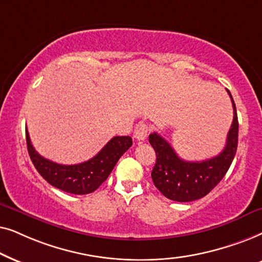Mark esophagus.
<instances>
[{"instance_id": "1", "label": "esophagus", "mask_w": 262, "mask_h": 262, "mask_svg": "<svg viewBox=\"0 0 262 262\" xmlns=\"http://www.w3.org/2000/svg\"><path fill=\"white\" fill-rule=\"evenodd\" d=\"M149 132L148 125L145 123V122H139L137 127L134 129V138L137 139L138 141H144L146 137H147Z\"/></svg>"}]
</instances>
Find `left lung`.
I'll list each match as a JSON object with an SVG mask.
<instances>
[{
    "mask_svg": "<svg viewBox=\"0 0 262 262\" xmlns=\"http://www.w3.org/2000/svg\"><path fill=\"white\" fill-rule=\"evenodd\" d=\"M228 91L233 107V120L226 138V145L218 156L202 162L181 159L171 145L158 133L149 134L148 141L156 151L152 181L160 193L170 200L189 202L210 193L228 172L238 144V120L236 105Z\"/></svg>",
    "mask_w": 262,
    "mask_h": 262,
    "instance_id": "left-lung-1",
    "label": "left lung"
}]
</instances>
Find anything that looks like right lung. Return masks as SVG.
<instances>
[{
	"label": "right lung",
	"instance_id": "1",
	"mask_svg": "<svg viewBox=\"0 0 262 262\" xmlns=\"http://www.w3.org/2000/svg\"><path fill=\"white\" fill-rule=\"evenodd\" d=\"M26 142L30 158L40 176L52 187L75 195L90 194L98 189L109 177L122 155L133 145L130 137H114L98 155L87 162L62 165L41 157L31 144L27 132Z\"/></svg>",
	"mask_w": 262,
	"mask_h": 262
}]
</instances>
